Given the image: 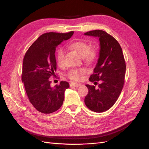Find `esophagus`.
<instances>
[{
    "label": "esophagus",
    "mask_w": 149,
    "mask_h": 149,
    "mask_svg": "<svg viewBox=\"0 0 149 149\" xmlns=\"http://www.w3.org/2000/svg\"><path fill=\"white\" fill-rule=\"evenodd\" d=\"M81 84L79 83H70V86L71 87H79L80 86Z\"/></svg>",
    "instance_id": "34e87169"
}]
</instances>
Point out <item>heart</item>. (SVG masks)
Returning a JSON list of instances; mask_svg holds the SVG:
<instances>
[{"mask_svg": "<svg viewBox=\"0 0 149 149\" xmlns=\"http://www.w3.org/2000/svg\"><path fill=\"white\" fill-rule=\"evenodd\" d=\"M69 47L72 50L77 53L78 55L83 57V60L91 63L95 61L97 56V52L94 48H90L89 45L84 42H74L70 44ZM65 51L63 49L60 48L56 52V59L58 65L62 66L64 63ZM85 69H71L67 73V76L70 79L73 81H79L82 78V75L86 73Z\"/></svg>", "mask_w": 149, "mask_h": 149, "instance_id": "1", "label": "heart"}]
</instances>
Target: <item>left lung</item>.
Listing matches in <instances>:
<instances>
[{
	"mask_svg": "<svg viewBox=\"0 0 149 149\" xmlns=\"http://www.w3.org/2000/svg\"><path fill=\"white\" fill-rule=\"evenodd\" d=\"M85 35L97 37L100 49L97 64L89 80L97 85L86 84L88 93L84 103L88 109L96 112H104L113 106L123 89L126 65L123 50L118 42L106 31L96 30Z\"/></svg>",
	"mask_w": 149,
	"mask_h": 149,
	"instance_id": "8db88e82",
	"label": "left lung"
}]
</instances>
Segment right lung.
<instances>
[{
    "mask_svg": "<svg viewBox=\"0 0 149 149\" xmlns=\"http://www.w3.org/2000/svg\"><path fill=\"white\" fill-rule=\"evenodd\" d=\"M74 31L44 33L31 45L25 55L22 81L30 102L42 113L55 112L63 102L69 83L61 81L59 85L52 88L49 78L56 76V47L64 40L70 39Z\"/></svg>",
    "mask_w": 149,
    "mask_h": 149,
    "instance_id": "obj_1",
    "label": "right lung"
}]
</instances>
